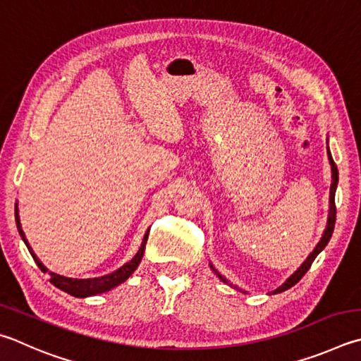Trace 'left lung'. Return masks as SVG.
Masks as SVG:
<instances>
[{
  "instance_id": "left-lung-1",
  "label": "left lung",
  "mask_w": 361,
  "mask_h": 361,
  "mask_svg": "<svg viewBox=\"0 0 361 361\" xmlns=\"http://www.w3.org/2000/svg\"><path fill=\"white\" fill-rule=\"evenodd\" d=\"M329 161H330V166H331V188H330V212H329V221H326V227H325V231H324V235H322V238H320V241L317 243V246L314 247V251L307 255V259L303 262V264H301V267L298 268L297 271H295L292 276L286 281V283L283 284V286H279L276 290H273V293H281V292H284V290H287V289H290L292 286H295L298 283V281L305 276V273L310 270L311 268V265H312V262H314V259L317 257L319 255V252L322 251V249L329 245V241H330V238H331V233H333V231H335V222H336V205H335V192H336V188H338V167H336V164H335V161H333V158H331V153H330V148H329ZM212 267V270L216 273V276H218L222 283H227L228 284V281L224 278V276H221V274L218 273V270H214L213 268V265H209ZM231 286V284H228ZM246 293V292H245Z\"/></svg>"
}]
</instances>
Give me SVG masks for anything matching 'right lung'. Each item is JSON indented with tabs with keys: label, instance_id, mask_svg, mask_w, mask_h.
I'll return each instance as SVG.
<instances>
[{
	"label": "right lung",
	"instance_id": "right-lung-1",
	"mask_svg": "<svg viewBox=\"0 0 361 361\" xmlns=\"http://www.w3.org/2000/svg\"><path fill=\"white\" fill-rule=\"evenodd\" d=\"M16 224H17V228H18V233H20L22 240L25 241V245H26V247H28V251L32 255V259H35L37 267L41 268V271L50 274V283L54 284L55 287H58V289H61L63 292H66V293L72 295V297H77V298H85V297H91V295L109 292V290H112L114 287L124 283V281H126L130 276V274L135 271V268L139 267L140 260L143 257V252H145V245H147L148 233H149V228H148L147 233H145V237H143V240H142V245L139 247V251H137V254L129 262H126V264H124L123 267H120V268H118V270H115L114 273L106 274V276H101V278L74 279V278L61 276V274H56L54 271H49L47 268L42 265V262L36 257V254L32 252L31 246L28 245V240H26L25 233L22 231L20 218H18L17 203H16Z\"/></svg>",
	"mask_w": 361,
	"mask_h": 361
}]
</instances>
